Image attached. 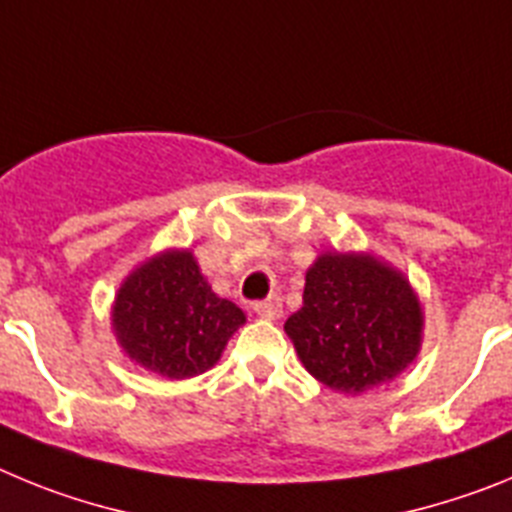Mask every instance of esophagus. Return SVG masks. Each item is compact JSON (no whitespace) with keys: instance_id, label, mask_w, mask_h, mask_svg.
Here are the masks:
<instances>
[{"instance_id":"obj_1","label":"esophagus","mask_w":512,"mask_h":512,"mask_svg":"<svg viewBox=\"0 0 512 512\" xmlns=\"http://www.w3.org/2000/svg\"><path fill=\"white\" fill-rule=\"evenodd\" d=\"M253 310L259 312L264 320H277L279 315H282V297L269 295L266 300L256 302V305H253Z\"/></svg>"}]
</instances>
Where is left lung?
Wrapping results in <instances>:
<instances>
[{
  "label": "left lung",
  "instance_id": "8db88e82",
  "mask_svg": "<svg viewBox=\"0 0 512 512\" xmlns=\"http://www.w3.org/2000/svg\"><path fill=\"white\" fill-rule=\"evenodd\" d=\"M307 372L359 395L390 382L420 348L418 297L402 274L359 253H323L307 269L302 307L284 323Z\"/></svg>",
  "mask_w": 512,
  "mask_h": 512
}]
</instances>
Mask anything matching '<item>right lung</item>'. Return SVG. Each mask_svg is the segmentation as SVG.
I'll use <instances>...</instances> for the list:
<instances>
[{
  "label": "right lung",
  "mask_w": 512,
  "mask_h": 512,
  "mask_svg": "<svg viewBox=\"0 0 512 512\" xmlns=\"http://www.w3.org/2000/svg\"><path fill=\"white\" fill-rule=\"evenodd\" d=\"M246 315L212 292L189 251L135 269L115 297L112 325L135 364L169 379L207 372Z\"/></svg>",
  "instance_id": "add662e5"
}]
</instances>
